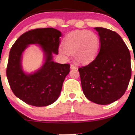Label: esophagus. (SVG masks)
I'll return each mask as SVG.
<instances>
[{"label":"esophagus","mask_w":135,"mask_h":135,"mask_svg":"<svg viewBox=\"0 0 135 135\" xmlns=\"http://www.w3.org/2000/svg\"><path fill=\"white\" fill-rule=\"evenodd\" d=\"M70 69H77V67L75 65H71Z\"/></svg>","instance_id":"34e87169"}]
</instances>
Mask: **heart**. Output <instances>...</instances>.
I'll return each mask as SVG.
<instances>
[{
    "instance_id": "obj_1",
    "label": "heart",
    "mask_w": 135,
    "mask_h": 135,
    "mask_svg": "<svg viewBox=\"0 0 135 135\" xmlns=\"http://www.w3.org/2000/svg\"><path fill=\"white\" fill-rule=\"evenodd\" d=\"M63 47L59 48L60 55L65 60L73 54L79 63H86L93 60L100 48V39L97 33L88 30H77L68 34L63 41Z\"/></svg>"
}]
</instances>
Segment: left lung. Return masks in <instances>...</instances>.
<instances>
[{
	"mask_svg": "<svg viewBox=\"0 0 135 135\" xmlns=\"http://www.w3.org/2000/svg\"><path fill=\"white\" fill-rule=\"evenodd\" d=\"M94 29L100 36V51L93 61L78 70L85 97L97 104L107 105L120 98L128 88L131 56L115 32L102 27Z\"/></svg>",
	"mask_w": 135,
	"mask_h": 135,
	"instance_id": "1",
	"label": "left lung"
}]
</instances>
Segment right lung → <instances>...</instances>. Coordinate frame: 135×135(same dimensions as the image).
<instances>
[{"instance_id":"add662e5","label":"right lung","mask_w":135,"mask_h":135,"mask_svg":"<svg viewBox=\"0 0 135 135\" xmlns=\"http://www.w3.org/2000/svg\"><path fill=\"white\" fill-rule=\"evenodd\" d=\"M61 33L53 28H36L25 32L14 43L9 52L6 75L15 95L27 104L45 107L52 104L61 93L70 65L52 61L58 55ZM38 44L45 55V62L38 71L27 74L21 68V56L29 44Z\"/></svg>"}]
</instances>
